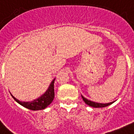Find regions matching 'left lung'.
Returning <instances> with one entry per match:
<instances>
[{"label": "left lung", "mask_w": 134, "mask_h": 134, "mask_svg": "<svg viewBox=\"0 0 134 134\" xmlns=\"http://www.w3.org/2000/svg\"><path fill=\"white\" fill-rule=\"evenodd\" d=\"M82 96V98L83 100L85 103L88 105L90 107H95V108H100V107H107L109 105H111L114 102H111V103H96V102H93L92 100H88L86 98H85L84 96Z\"/></svg>", "instance_id": "obj_1"}]
</instances>
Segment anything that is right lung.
Instances as JSON below:
<instances>
[{"mask_svg":"<svg viewBox=\"0 0 134 134\" xmlns=\"http://www.w3.org/2000/svg\"><path fill=\"white\" fill-rule=\"evenodd\" d=\"M54 81H55V78L52 80L48 90H47L44 94H42L38 98L34 100L31 102H22L16 98L12 93L11 95L17 103L30 110L36 111L44 109L47 107L49 106L52 103L54 98Z\"/></svg>","mask_w":134,"mask_h":134,"instance_id":"1","label":"right lung"}]
</instances>
